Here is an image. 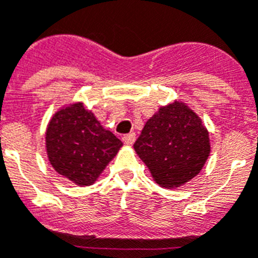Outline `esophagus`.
<instances>
[{
  "label": "esophagus",
  "instance_id": "obj_1",
  "mask_svg": "<svg viewBox=\"0 0 258 258\" xmlns=\"http://www.w3.org/2000/svg\"><path fill=\"white\" fill-rule=\"evenodd\" d=\"M122 142H124L125 145H133V143L136 142V133H129L126 134V136L122 137Z\"/></svg>",
  "mask_w": 258,
  "mask_h": 258
}]
</instances>
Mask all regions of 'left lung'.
<instances>
[{"label": "left lung", "instance_id": "obj_1", "mask_svg": "<svg viewBox=\"0 0 258 258\" xmlns=\"http://www.w3.org/2000/svg\"><path fill=\"white\" fill-rule=\"evenodd\" d=\"M134 150L157 184L179 187L192 179L211 152L208 131L182 102L160 107L146 122Z\"/></svg>", "mask_w": 258, "mask_h": 258}]
</instances>
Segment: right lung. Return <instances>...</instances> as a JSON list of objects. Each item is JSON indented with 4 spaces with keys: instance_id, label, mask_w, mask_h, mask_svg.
Wrapping results in <instances>:
<instances>
[{
    "instance_id": "1",
    "label": "right lung",
    "mask_w": 258,
    "mask_h": 258,
    "mask_svg": "<svg viewBox=\"0 0 258 258\" xmlns=\"http://www.w3.org/2000/svg\"><path fill=\"white\" fill-rule=\"evenodd\" d=\"M121 146V141L106 131L83 103L61 108L47 125L50 164L79 186L94 183Z\"/></svg>"
}]
</instances>
